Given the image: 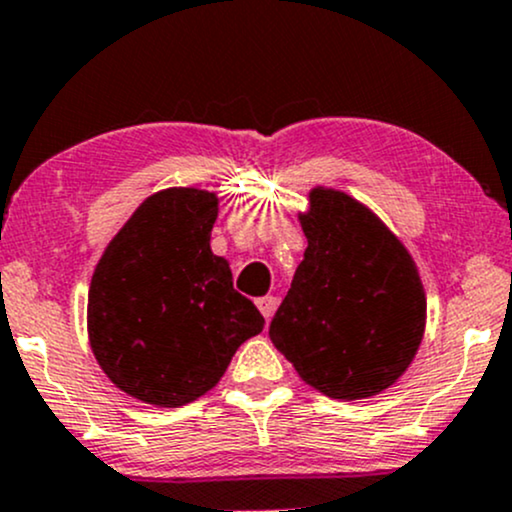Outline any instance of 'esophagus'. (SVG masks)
<instances>
[{
	"label": "esophagus",
	"instance_id": "obj_1",
	"mask_svg": "<svg viewBox=\"0 0 512 512\" xmlns=\"http://www.w3.org/2000/svg\"><path fill=\"white\" fill-rule=\"evenodd\" d=\"M257 308H260V313L264 315V320H269V317L274 315V310H276V298L274 296H262V298H257Z\"/></svg>",
	"mask_w": 512,
	"mask_h": 512
}]
</instances>
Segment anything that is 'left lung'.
I'll return each instance as SVG.
<instances>
[{
  "label": "left lung",
  "instance_id": "left-lung-1",
  "mask_svg": "<svg viewBox=\"0 0 512 512\" xmlns=\"http://www.w3.org/2000/svg\"><path fill=\"white\" fill-rule=\"evenodd\" d=\"M298 214L308 238L269 337L298 375L332 399H368L395 385L426 330L419 269L366 204L310 190Z\"/></svg>",
  "mask_w": 512,
  "mask_h": 512
}]
</instances>
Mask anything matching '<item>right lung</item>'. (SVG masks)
<instances>
[{"label": "right lung", "instance_id": "right-lung-1", "mask_svg": "<svg viewBox=\"0 0 512 512\" xmlns=\"http://www.w3.org/2000/svg\"><path fill=\"white\" fill-rule=\"evenodd\" d=\"M214 192L146 197L110 240L88 286V342L115 387L154 407L195 402L221 380L264 317L211 252Z\"/></svg>", "mask_w": 512, "mask_h": 512}]
</instances>
